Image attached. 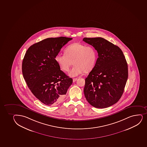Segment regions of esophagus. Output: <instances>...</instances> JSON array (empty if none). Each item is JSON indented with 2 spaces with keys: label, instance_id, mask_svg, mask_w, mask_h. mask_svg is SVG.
<instances>
[{
  "label": "esophagus",
  "instance_id": "obj_1",
  "mask_svg": "<svg viewBox=\"0 0 147 147\" xmlns=\"http://www.w3.org/2000/svg\"><path fill=\"white\" fill-rule=\"evenodd\" d=\"M77 80V78H74V79H73V82H75Z\"/></svg>",
  "mask_w": 147,
  "mask_h": 147
}]
</instances>
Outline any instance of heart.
Segmentation results:
<instances>
[{
    "instance_id": "1",
    "label": "heart",
    "mask_w": 147,
    "mask_h": 147,
    "mask_svg": "<svg viewBox=\"0 0 147 147\" xmlns=\"http://www.w3.org/2000/svg\"><path fill=\"white\" fill-rule=\"evenodd\" d=\"M97 58V52L94 47L75 43L65 48V54H58L55 60L64 71H68L73 62L74 65L69 72V75L76 77L84 71L89 72L93 69Z\"/></svg>"
}]
</instances>
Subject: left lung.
<instances>
[{"instance_id":"1","label":"left lung","mask_w":147,"mask_h":147,"mask_svg":"<svg viewBox=\"0 0 147 147\" xmlns=\"http://www.w3.org/2000/svg\"><path fill=\"white\" fill-rule=\"evenodd\" d=\"M98 53L96 64L85 79L84 94L97 108L112 106L123 94L128 77V65L120 48L101 37L84 38Z\"/></svg>"}]
</instances>
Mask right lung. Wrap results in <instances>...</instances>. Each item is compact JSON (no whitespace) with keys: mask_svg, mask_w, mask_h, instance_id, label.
Returning <instances> with one entry per match:
<instances>
[{"mask_svg":"<svg viewBox=\"0 0 147 147\" xmlns=\"http://www.w3.org/2000/svg\"><path fill=\"white\" fill-rule=\"evenodd\" d=\"M72 38H49L28 48L22 62V73L33 95L47 106L58 103L64 98L73 80L60 69L56 56Z\"/></svg>","mask_w":147,"mask_h":147,"instance_id":"1","label":"right lung"}]
</instances>
